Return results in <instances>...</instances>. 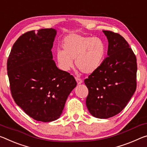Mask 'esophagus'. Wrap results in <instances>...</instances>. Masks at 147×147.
I'll use <instances>...</instances> for the list:
<instances>
[{
  "label": "esophagus",
  "mask_w": 147,
  "mask_h": 147,
  "mask_svg": "<svg viewBox=\"0 0 147 147\" xmlns=\"http://www.w3.org/2000/svg\"><path fill=\"white\" fill-rule=\"evenodd\" d=\"M75 79H76V82H77L78 84H82L83 82L82 80H81L80 78H78L76 77Z\"/></svg>",
  "instance_id": "1"
}]
</instances>
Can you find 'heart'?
<instances>
[{"label":"heart","instance_id":"b5f03b06","mask_svg":"<svg viewBox=\"0 0 147 147\" xmlns=\"http://www.w3.org/2000/svg\"><path fill=\"white\" fill-rule=\"evenodd\" d=\"M63 50L55 53L58 67L64 71L73 67V60L77 68L83 73H94L103 62L106 52L104 42L98 37L71 34L62 42Z\"/></svg>","mask_w":147,"mask_h":147}]
</instances>
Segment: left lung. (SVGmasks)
<instances>
[{
	"instance_id": "left-lung-1",
	"label": "left lung",
	"mask_w": 147,
	"mask_h": 147,
	"mask_svg": "<svg viewBox=\"0 0 147 147\" xmlns=\"http://www.w3.org/2000/svg\"><path fill=\"white\" fill-rule=\"evenodd\" d=\"M108 40L107 55L98 69L84 80L88 88L86 103L97 118H109L124 109L136 92L137 59L120 34L103 31Z\"/></svg>"
}]
</instances>
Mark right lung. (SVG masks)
I'll return each instance as SVG.
<instances>
[{"instance_id":"1","label":"right lung","mask_w":147,"mask_h":147,"mask_svg":"<svg viewBox=\"0 0 147 147\" xmlns=\"http://www.w3.org/2000/svg\"><path fill=\"white\" fill-rule=\"evenodd\" d=\"M54 29L22 34L13 44L7 61L10 90L16 103L30 117L43 122L58 119L75 79L57 67L52 48Z\"/></svg>"}]
</instances>
